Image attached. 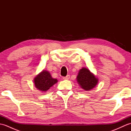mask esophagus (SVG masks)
Wrapping results in <instances>:
<instances>
[{
    "mask_svg": "<svg viewBox=\"0 0 131 131\" xmlns=\"http://www.w3.org/2000/svg\"><path fill=\"white\" fill-rule=\"evenodd\" d=\"M69 78H70V75H68L66 77H63V80H68V79H69Z\"/></svg>",
    "mask_w": 131,
    "mask_h": 131,
    "instance_id": "1",
    "label": "esophagus"
}]
</instances>
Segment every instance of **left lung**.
I'll list each match as a JSON object with an SVG mask.
<instances>
[{
	"mask_svg": "<svg viewBox=\"0 0 131 131\" xmlns=\"http://www.w3.org/2000/svg\"><path fill=\"white\" fill-rule=\"evenodd\" d=\"M77 81L83 90L88 91L96 87L99 82V79L88 68H83L78 74Z\"/></svg>",
	"mask_w": 131,
	"mask_h": 131,
	"instance_id": "left-lung-1",
	"label": "left lung"
}]
</instances>
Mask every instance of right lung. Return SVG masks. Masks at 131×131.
Instances as JSON below:
<instances>
[{"label": "right lung", "mask_w": 131, "mask_h": 131, "mask_svg": "<svg viewBox=\"0 0 131 131\" xmlns=\"http://www.w3.org/2000/svg\"><path fill=\"white\" fill-rule=\"evenodd\" d=\"M57 82V79L53 78L49 72L46 70L41 71L34 79L35 88L41 92H46Z\"/></svg>", "instance_id": "1"}]
</instances>
